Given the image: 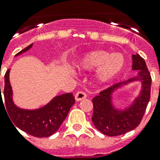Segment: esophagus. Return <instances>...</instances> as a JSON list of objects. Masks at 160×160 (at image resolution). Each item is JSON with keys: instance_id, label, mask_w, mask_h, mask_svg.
Instances as JSON below:
<instances>
[{"instance_id": "1", "label": "esophagus", "mask_w": 160, "mask_h": 160, "mask_svg": "<svg viewBox=\"0 0 160 160\" xmlns=\"http://www.w3.org/2000/svg\"><path fill=\"white\" fill-rule=\"evenodd\" d=\"M74 98H75V100L76 101H81V100H83L85 98H86V94L84 92H78L74 96Z\"/></svg>"}]
</instances>
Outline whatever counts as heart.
<instances>
[{"mask_svg": "<svg viewBox=\"0 0 160 160\" xmlns=\"http://www.w3.org/2000/svg\"><path fill=\"white\" fill-rule=\"evenodd\" d=\"M75 65L83 71H91L97 68L94 80L98 85H105L122 72L125 60L122 53L109 54L106 51L98 50L86 53L77 61Z\"/></svg>", "mask_w": 160, "mask_h": 160, "instance_id": "heart-1", "label": "heart"}]
</instances>
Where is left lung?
Here are the masks:
<instances>
[{
	"instance_id": "1",
	"label": "left lung",
	"mask_w": 160,
	"mask_h": 160,
	"mask_svg": "<svg viewBox=\"0 0 160 160\" xmlns=\"http://www.w3.org/2000/svg\"><path fill=\"white\" fill-rule=\"evenodd\" d=\"M131 57L132 70L137 71V74L110 86L92 99V122L98 131L109 137L125 134L137 127L150 100L152 80L146 62L137 53ZM137 82L141 84L138 95L125 107H117L114 103V94L125 86Z\"/></svg>"
}]
</instances>
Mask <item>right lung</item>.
<instances>
[{
    "mask_svg": "<svg viewBox=\"0 0 160 160\" xmlns=\"http://www.w3.org/2000/svg\"><path fill=\"white\" fill-rule=\"evenodd\" d=\"M33 46L30 44L24 49L17 53L15 57L29 51ZM10 69L5 74V86L3 95L5 98V110L8 112L11 122L13 123L21 131L36 137H50L56 132L63 120L66 119L71 107L75 102L72 93H65L53 98L49 102L42 107L28 109L18 107L13 101V92L9 80ZM0 98L2 101V92L0 85ZM4 105V103H3ZM16 128V127H15Z\"/></svg>",
    "mask_w": 160,
    "mask_h": 160,
    "instance_id": "add662e5",
    "label": "right lung"
}]
</instances>
